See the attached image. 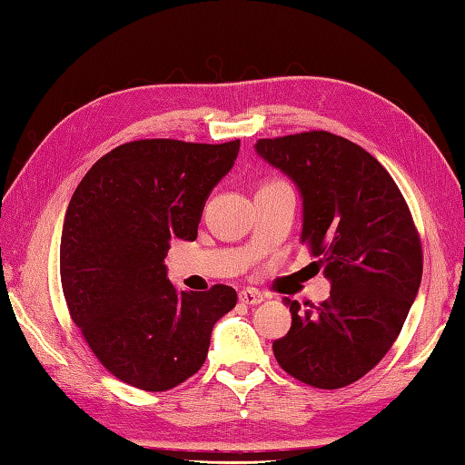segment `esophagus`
Wrapping results in <instances>:
<instances>
[{"label":"esophagus","instance_id":"1","mask_svg":"<svg viewBox=\"0 0 465 465\" xmlns=\"http://www.w3.org/2000/svg\"><path fill=\"white\" fill-rule=\"evenodd\" d=\"M262 292L254 291V289H242L239 292V301L244 302V305H259V302H262Z\"/></svg>","mask_w":465,"mask_h":465}]
</instances>
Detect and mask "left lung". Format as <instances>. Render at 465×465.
<instances>
[{"label":"left lung","instance_id":"obj_1","mask_svg":"<svg viewBox=\"0 0 465 465\" xmlns=\"http://www.w3.org/2000/svg\"><path fill=\"white\" fill-rule=\"evenodd\" d=\"M254 148L297 184L301 242L331 282L319 307L285 299L292 323L272 353L302 383L351 385L390 351L418 297L423 252L410 208L367 150L331 132L262 138Z\"/></svg>","mask_w":465,"mask_h":465}]
</instances>
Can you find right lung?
Instances as JSON below:
<instances>
[{
	"mask_svg": "<svg viewBox=\"0 0 465 465\" xmlns=\"http://www.w3.org/2000/svg\"><path fill=\"white\" fill-rule=\"evenodd\" d=\"M241 140L193 144L134 140L94 164L72 194L60 274L74 323L108 371L166 391L203 367L216 321L236 291H178L166 277L170 241H194L213 188Z\"/></svg>",
	"mask_w": 465,
	"mask_h": 465,
	"instance_id": "right-lung-1",
	"label": "right lung"
}]
</instances>
